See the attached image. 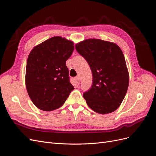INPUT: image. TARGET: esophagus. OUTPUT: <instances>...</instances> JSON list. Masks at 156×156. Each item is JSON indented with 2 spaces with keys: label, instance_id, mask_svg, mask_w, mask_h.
<instances>
[{
  "label": "esophagus",
  "instance_id": "obj_1",
  "mask_svg": "<svg viewBox=\"0 0 156 156\" xmlns=\"http://www.w3.org/2000/svg\"><path fill=\"white\" fill-rule=\"evenodd\" d=\"M75 81H76V83H77V84H79V83H80V77H79V76L76 77L75 78Z\"/></svg>",
  "mask_w": 156,
  "mask_h": 156
}]
</instances>
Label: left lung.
<instances>
[{"label":"left lung","instance_id":"8db88e82","mask_svg":"<svg viewBox=\"0 0 156 156\" xmlns=\"http://www.w3.org/2000/svg\"><path fill=\"white\" fill-rule=\"evenodd\" d=\"M92 73V84L83 93L87 105L100 114L116 110L126 96L129 73L123 53L116 44L100 39H88L75 45Z\"/></svg>","mask_w":156,"mask_h":156}]
</instances>
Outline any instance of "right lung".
Wrapping results in <instances>:
<instances>
[{
	"instance_id": "obj_1",
	"label": "right lung",
	"mask_w": 156,
	"mask_h": 156,
	"mask_svg": "<svg viewBox=\"0 0 156 156\" xmlns=\"http://www.w3.org/2000/svg\"><path fill=\"white\" fill-rule=\"evenodd\" d=\"M73 50L72 41L55 36L34 47L30 53L26 87L32 101L40 109L51 111L62 106L74 89L66 65Z\"/></svg>"
}]
</instances>
